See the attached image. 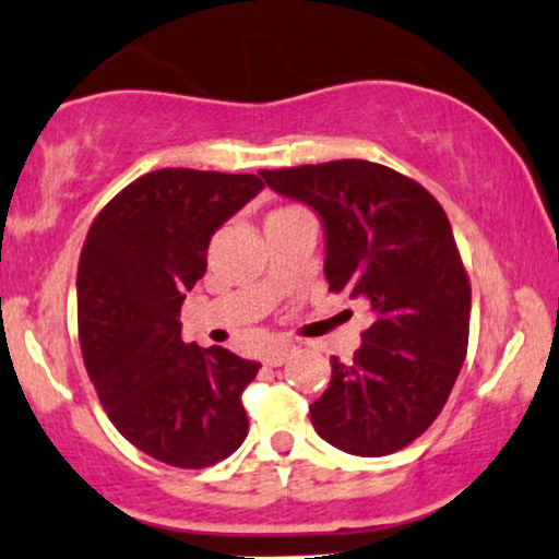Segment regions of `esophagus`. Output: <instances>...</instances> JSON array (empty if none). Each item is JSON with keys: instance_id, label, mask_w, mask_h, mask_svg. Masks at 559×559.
<instances>
[{"instance_id": "1", "label": "esophagus", "mask_w": 559, "mask_h": 559, "mask_svg": "<svg viewBox=\"0 0 559 559\" xmlns=\"http://www.w3.org/2000/svg\"><path fill=\"white\" fill-rule=\"evenodd\" d=\"M294 345H288V343H281V345H275V348H267L265 350V356H263V361L267 364V366H284L288 358L294 356Z\"/></svg>"}]
</instances>
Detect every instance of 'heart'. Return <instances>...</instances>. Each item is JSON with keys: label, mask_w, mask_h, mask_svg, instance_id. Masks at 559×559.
<instances>
[{"label": "heart", "mask_w": 559, "mask_h": 559, "mask_svg": "<svg viewBox=\"0 0 559 559\" xmlns=\"http://www.w3.org/2000/svg\"><path fill=\"white\" fill-rule=\"evenodd\" d=\"M286 211H292V209H278V211H273L271 216H278V214H286Z\"/></svg>", "instance_id": "obj_1"}]
</instances>
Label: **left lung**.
<instances>
[{
    "mask_svg": "<svg viewBox=\"0 0 559 559\" xmlns=\"http://www.w3.org/2000/svg\"><path fill=\"white\" fill-rule=\"evenodd\" d=\"M324 229L330 292L369 304L353 361L332 356L312 426L335 449L384 456L415 441L447 405L467 356L472 288L441 203L394 169L364 159L263 169Z\"/></svg>",
    "mask_w": 559,
    "mask_h": 559,
    "instance_id": "1",
    "label": "left lung"
}]
</instances>
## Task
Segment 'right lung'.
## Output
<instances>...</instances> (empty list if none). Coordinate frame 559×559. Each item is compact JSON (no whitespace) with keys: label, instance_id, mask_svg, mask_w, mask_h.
<instances>
[{"label":"right lung","instance_id":"add662e5","mask_svg":"<svg viewBox=\"0 0 559 559\" xmlns=\"http://www.w3.org/2000/svg\"><path fill=\"white\" fill-rule=\"evenodd\" d=\"M263 188L258 175L157 169L112 198L84 239V366L126 441L173 467H211L247 438L242 392L260 364L182 341L180 307L214 231Z\"/></svg>","mask_w":559,"mask_h":559}]
</instances>
